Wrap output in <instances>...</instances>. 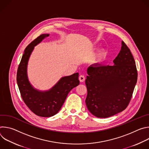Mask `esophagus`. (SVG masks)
Wrapping results in <instances>:
<instances>
[{"label":"esophagus","mask_w":149,"mask_h":149,"mask_svg":"<svg viewBox=\"0 0 149 149\" xmlns=\"http://www.w3.org/2000/svg\"><path fill=\"white\" fill-rule=\"evenodd\" d=\"M85 79H86V78H85V77H84V75H80V76L79 77V81H80L81 82H84V81H85Z\"/></svg>","instance_id":"1"}]
</instances>
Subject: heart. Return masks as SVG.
I'll return each mask as SVG.
<instances>
[{
	"label": "heart",
	"mask_w": 149,
	"mask_h": 149,
	"mask_svg": "<svg viewBox=\"0 0 149 149\" xmlns=\"http://www.w3.org/2000/svg\"><path fill=\"white\" fill-rule=\"evenodd\" d=\"M107 56V52L105 49L100 50L95 54L91 59V62L94 64H99L101 63Z\"/></svg>",
	"instance_id": "1"
}]
</instances>
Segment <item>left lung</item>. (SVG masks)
<instances>
[{
    "mask_svg": "<svg viewBox=\"0 0 149 149\" xmlns=\"http://www.w3.org/2000/svg\"><path fill=\"white\" fill-rule=\"evenodd\" d=\"M114 65L93 64L87 69L86 103L98 118H107L123 111L129 105L137 80L136 62L123 41Z\"/></svg>",
    "mask_w": 149,
    "mask_h": 149,
    "instance_id": "left-lung-1",
    "label": "left lung"
}]
</instances>
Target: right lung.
Returning a JSON list of instances; mask_svg holds the SVG:
<instances>
[{
	"label": "right lung",
	"mask_w": 149,
	"mask_h": 149,
	"mask_svg": "<svg viewBox=\"0 0 149 149\" xmlns=\"http://www.w3.org/2000/svg\"><path fill=\"white\" fill-rule=\"evenodd\" d=\"M49 34H42L26 48L17 71V84L22 98L28 107L36 115L49 117L59 112L70 91L79 84V74L62 77L51 89L40 91L31 84L27 74L28 63L34 47Z\"/></svg>",
	"instance_id": "1"
}]
</instances>
